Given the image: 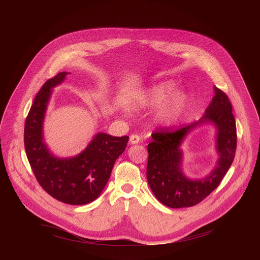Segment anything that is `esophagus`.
Here are the masks:
<instances>
[{
  "label": "esophagus",
  "instance_id": "1",
  "mask_svg": "<svg viewBox=\"0 0 260 260\" xmlns=\"http://www.w3.org/2000/svg\"><path fill=\"white\" fill-rule=\"evenodd\" d=\"M140 136H138V135H132L131 137H129V142H131V144H138L139 142H140Z\"/></svg>",
  "mask_w": 260,
  "mask_h": 260
}]
</instances>
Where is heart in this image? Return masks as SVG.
Wrapping results in <instances>:
<instances>
[{
	"instance_id": "1",
	"label": "heart",
	"mask_w": 260,
	"mask_h": 260,
	"mask_svg": "<svg viewBox=\"0 0 260 260\" xmlns=\"http://www.w3.org/2000/svg\"><path fill=\"white\" fill-rule=\"evenodd\" d=\"M174 84L171 82L159 83L148 89V91L138 102L139 106L159 105L156 111V119L169 125L175 123L184 113L189 104V95L184 90H177L171 95Z\"/></svg>"
}]
</instances>
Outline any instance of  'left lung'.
<instances>
[{
  "mask_svg": "<svg viewBox=\"0 0 260 260\" xmlns=\"http://www.w3.org/2000/svg\"><path fill=\"white\" fill-rule=\"evenodd\" d=\"M215 95L205 115L197 122L177 129L159 128L148 144L147 180L156 199L170 208L192 207L214 191L231 168L237 149V127L233 107L228 95L215 87ZM211 121L215 123L217 133L218 164L206 178L191 180L180 170L181 140L192 128Z\"/></svg>",
  "mask_w": 260,
  "mask_h": 260,
  "instance_id": "left-lung-1",
  "label": "left lung"
}]
</instances>
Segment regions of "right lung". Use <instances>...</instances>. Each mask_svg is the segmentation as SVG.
<instances>
[{
    "label": "right lung",
    "instance_id": "add662e5",
    "mask_svg": "<svg viewBox=\"0 0 260 260\" xmlns=\"http://www.w3.org/2000/svg\"><path fill=\"white\" fill-rule=\"evenodd\" d=\"M68 73L47 80L30 107L24 124V148L32 173L41 187L55 200L69 205H85L99 198L119 155L125 150L128 137L104 133L79 155L54 157L43 142V119L51 89L61 83Z\"/></svg>",
    "mask_w": 260,
    "mask_h": 260
}]
</instances>
